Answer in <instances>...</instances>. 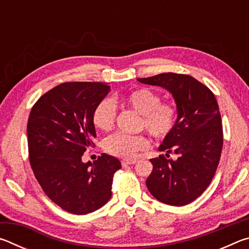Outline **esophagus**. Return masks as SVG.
Here are the masks:
<instances>
[{
    "mask_svg": "<svg viewBox=\"0 0 249 249\" xmlns=\"http://www.w3.org/2000/svg\"><path fill=\"white\" fill-rule=\"evenodd\" d=\"M134 163H136V160H122V166L123 167H128L134 165Z\"/></svg>",
    "mask_w": 249,
    "mask_h": 249,
    "instance_id": "1",
    "label": "esophagus"
}]
</instances>
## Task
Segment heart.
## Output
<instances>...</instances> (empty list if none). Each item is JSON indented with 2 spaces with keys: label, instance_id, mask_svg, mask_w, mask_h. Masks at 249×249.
Returning a JSON list of instances; mask_svg holds the SVG:
<instances>
[{
  "label": "heart",
  "instance_id": "heart-1",
  "mask_svg": "<svg viewBox=\"0 0 249 249\" xmlns=\"http://www.w3.org/2000/svg\"><path fill=\"white\" fill-rule=\"evenodd\" d=\"M123 102L140 113V127L145 128L157 141H163L175 129L178 109L170 102H161V96L148 88H138L128 92ZM116 107L111 98L100 100L92 112V122L98 129L109 130L115 123ZM104 150L107 154L123 159H133L138 151L146 150L149 142L145 135L115 133L104 140Z\"/></svg>",
  "mask_w": 249,
  "mask_h": 249
}]
</instances>
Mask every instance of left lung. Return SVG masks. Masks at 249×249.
Segmentation results:
<instances>
[{"instance_id":"8db88e82","label":"left lung","mask_w":249,"mask_h":249,"mask_svg":"<svg viewBox=\"0 0 249 249\" xmlns=\"http://www.w3.org/2000/svg\"><path fill=\"white\" fill-rule=\"evenodd\" d=\"M150 86L165 88L174 96L178 119L172 133L150 159L153 171L146 180L149 192L162 203L182 206L199 197L212 181L223 147L222 119L213 92L191 75L160 73L137 79ZM178 155L168 160V153Z\"/></svg>"}]
</instances>
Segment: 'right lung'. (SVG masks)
I'll use <instances>...</instances> for the list:
<instances>
[{"instance_id": "obj_1", "label": "right lung", "mask_w": 249, "mask_h": 249, "mask_svg": "<svg viewBox=\"0 0 249 249\" xmlns=\"http://www.w3.org/2000/svg\"><path fill=\"white\" fill-rule=\"evenodd\" d=\"M109 92L101 82H65L46 92L32 107L27 123L28 157L44 192L61 209L83 215L112 196L121 161L102 154L93 163L82 155L94 146L92 112Z\"/></svg>"}]
</instances>
